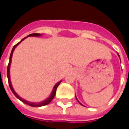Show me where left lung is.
<instances>
[{
  "instance_id": "obj_1",
  "label": "left lung",
  "mask_w": 129,
  "mask_h": 129,
  "mask_svg": "<svg viewBox=\"0 0 129 129\" xmlns=\"http://www.w3.org/2000/svg\"><path fill=\"white\" fill-rule=\"evenodd\" d=\"M118 56H119V58H120V56H119V54H118ZM76 99H77V97H76ZM77 101H78V102H79V104H81V105H82V104H81V103H80V102H79V100H77Z\"/></svg>"
}]
</instances>
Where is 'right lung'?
<instances>
[{"label": "right lung", "mask_w": 129, "mask_h": 129, "mask_svg": "<svg viewBox=\"0 0 129 129\" xmlns=\"http://www.w3.org/2000/svg\"><path fill=\"white\" fill-rule=\"evenodd\" d=\"M42 34H39V33H34V34H31L28 35V36H27L26 37H25L23 38V39L21 40L20 42H18L16 45H15L14 47H13L12 50V52H11V54H10V62H9V64H8V66H7V78H8V82H9V86H10V88L11 90H12V92L14 93V95H15L16 97L18 98V100H21L22 102H23L24 104H25L27 105H29L30 106H32V107H40V106H45L48 104L49 103H50V102L52 100V99L54 98V97L56 95V88H57V87L59 86V85L60 84V83L61 82L62 80L61 81H59V82H57L55 85H54V86L53 89H52V91L51 92L50 95L49 96V97L46 99V100H43L42 102H28V101H27V100H24L23 99L22 97H21L19 95L15 92V90H14L12 87V82H11V79H10V66H11V63H12V54L13 52H14V51L15 50V48L17 47V45H19V43H21V42H22L25 39H26L27 37H40V36H41Z\"/></svg>", "instance_id": "add662e5"}]
</instances>
